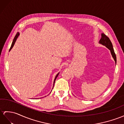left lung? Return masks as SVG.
<instances>
[{"instance_id":"8db88e82","label":"left lung","mask_w":124,"mask_h":124,"mask_svg":"<svg viewBox=\"0 0 124 124\" xmlns=\"http://www.w3.org/2000/svg\"><path fill=\"white\" fill-rule=\"evenodd\" d=\"M99 43L101 44V45H104V46H105L110 50V53H111V55H112L113 58L115 60V62L116 64V54H115V53L112 43H111V42L109 38H108L105 34H104V33H102L101 37V39H100V40H99Z\"/></svg>"}]
</instances>
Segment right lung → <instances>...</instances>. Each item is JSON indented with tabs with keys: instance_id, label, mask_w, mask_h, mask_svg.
I'll use <instances>...</instances> for the list:
<instances>
[{
	"instance_id": "right-lung-1",
	"label": "right lung",
	"mask_w": 124,
	"mask_h": 124,
	"mask_svg": "<svg viewBox=\"0 0 124 124\" xmlns=\"http://www.w3.org/2000/svg\"><path fill=\"white\" fill-rule=\"evenodd\" d=\"M19 32H17V34H16V36H15V38H14V40H13V43H12V44H11V47H10V48L9 51L12 49V48L13 47L14 45V44H15V42H16V40H17V39L18 37V36H19ZM59 74V73H58V74H57V75H56L55 78V79H54V84H55V80H56V79L57 77H58Z\"/></svg>"
}]
</instances>
